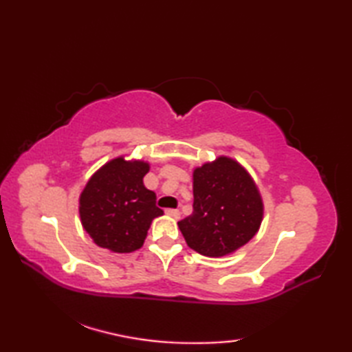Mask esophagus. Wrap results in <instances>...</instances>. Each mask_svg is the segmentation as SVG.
Segmentation results:
<instances>
[{"mask_svg":"<svg viewBox=\"0 0 352 352\" xmlns=\"http://www.w3.org/2000/svg\"><path fill=\"white\" fill-rule=\"evenodd\" d=\"M166 214L168 216H172V218H175V219H178L180 218V210H178V208H166Z\"/></svg>","mask_w":352,"mask_h":352,"instance_id":"obj_1","label":"esophagus"}]
</instances>
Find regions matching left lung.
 <instances>
[{"label":"left lung","instance_id":"obj_1","mask_svg":"<svg viewBox=\"0 0 352 352\" xmlns=\"http://www.w3.org/2000/svg\"><path fill=\"white\" fill-rule=\"evenodd\" d=\"M261 218L263 203L248 172L219 157L193 172V212L178 227L192 250L222 257L250 242Z\"/></svg>","mask_w":352,"mask_h":352}]
</instances>
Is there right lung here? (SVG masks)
I'll use <instances>...</instances> for the list:
<instances>
[{
    "label": "right lung",
    "mask_w": 352,
    "mask_h": 352,
    "mask_svg": "<svg viewBox=\"0 0 352 352\" xmlns=\"http://www.w3.org/2000/svg\"><path fill=\"white\" fill-rule=\"evenodd\" d=\"M145 162H109L89 180L80 197V218L94 242L115 252H131L145 242L148 228L163 210L144 186Z\"/></svg>",
    "instance_id": "add662e5"
}]
</instances>
